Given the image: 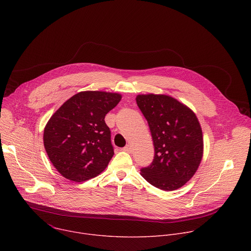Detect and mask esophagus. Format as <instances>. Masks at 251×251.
I'll use <instances>...</instances> for the list:
<instances>
[{
	"label": "esophagus",
	"mask_w": 251,
	"mask_h": 251,
	"mask_svg": "<svg viewBox=\"0 0 251 251\" xmlns=\"http://www.w3.org/2000/svg\"><path fill=\"white\" fill-rule=\"evenodd\" d=\"M123 151H125V152H127V153H131V152H132V146L126 145V146L123 148Z\"/></svg>",
	"instance_id": "esophagus-1"
}]
</instances>
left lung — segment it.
Masks as SVG:
<instances>
[{
	"instance_id": "obj_1",
	"label": "left lung",
	"mask_w": 251,
	"mask_h": 251,
	"mask_svg": "<svg viewBox=\"0 0 251 251\" xmlns=\"http://www.w3.org/2000/svg\"><path fill=\"white\" fill-rule=\"evenodd\" d=\"M137 105L146 118L155 149L150 166L141 176L163 191H175L189 182L203 153L202 131L188 106L164 94H141Z\"/></svg>"
}]
</instances>
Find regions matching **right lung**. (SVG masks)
I'll return each instance as SVG.
<instances>
[{
    "label": "right lung",
    "instance_id": "1",
    "mask_svg": "<svg viewBox=\"0 0 251 251\" xmlns=\"http://www.w3.org/2000/svg\"><path fill=\"white\" fill-rule=\"evenodd\" d=\"M120 100L118 93L81 91L50 117L44 131V145L61 176L84 182L105 170L114 150L104 118Z\"/></svg>",
    "mask_w": 251,
    "mask_h": 251
}]
</instances>
